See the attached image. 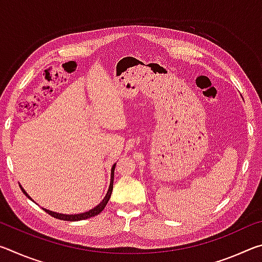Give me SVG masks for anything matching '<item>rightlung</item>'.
I'll return each instance as SVG.
<instances>
[{"mask_svg": "<svg viewBox=\"0 0 262 262\" xmlns=\"http://www.w3.org/2000/svg\"><path fill=\"white\" fill-rule=\"evenodd\" d=\"M114 168H115V164L112 166V173H111V184H110V187H108V190H107V194L105 195L104 200L101 201L98 206H96L94 209L89 210L86 212H83V214H77V215H64V214H57V212H54V211H51V210H47V209H43L45 210L48 215H51L53 217H55V219L57 220H62V221H82V220H86V219H90V217H94L96 215L100 214L101 211H103L104 208L106 207V205H107V202L110 200L111 198V194H112V189H113V178H114ZM20 189L23 190V193L28 196L29 199H31L28 193L25 192V190L23 189V187H20ZM32 200V199H31Z\"/></svg>", "mask_w": 262, "mask_h": 262, "instance_id": "right-lung-1", "label": "right lung"}]
</instances>
